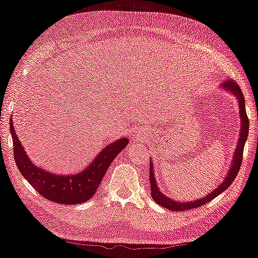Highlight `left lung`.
<instances>
[{
    "label": "left lung",
    "mask_w": 258,
    "mask_h": 258,
    "mask_svg": "<svg viewBox=\"0 0 258 258\" xmlns=\"http://www.w3.org/2000/svg\"><path fill=\"white\" fill-rule=\"evenodd\" d=\"M220 89L229 92L230 95H233L236 98L237 105H239V113H240V133H239V139H237V144L235 147V151L233 153L232 162H230L229 169L226 174L225 178L222 179V182L217 187H214L212 191L207 192V195L204 196L202 198L195 199V201L190 202H178L175 201L170 197H168L167 195H164L162 191L160 190L159 183L155 177V169H154L153 160L151 159V163H149V182H151V191H152V198L156 204H159L160 206L168 209L170 211H186L191 209H196V207L205 205L206 203H209L218 197L219 195H221L222 192L226 191L229 187L230 184L234 182V179L236 178L237 172L240 170L241 162H242V155H243V148L244 144L247 141L248 133H249V120L247 117V112H245V104H244V96L242 94L240 87L234 82V81H225L224 83L220 86Z\"/></svg>",
    "instance_id": "obj_1"
}]
</instances>
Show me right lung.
Segmentation results:
<instances>
[{
  "mask_svg": "<svg viewBox=\"0 0 258 258\" xmlns=\"http://www.w3.org/2000/svg\"><path fill=\"white\" fill-rule=\"evenodd\" d=\"M10 133L14 142V157L23 177L46 199L64 205H76L89 201L97 191L114 157L128 145L127 138L117 139L105 146L83 170L63 175L49 171L31 161L18 139L13 117L10 119Z\"/></svg>",
  "mask_w": 258,
  "mask_h": 258,
  "instance_id": "obj_1",
  "label": "right lung"
}]
</instances>
